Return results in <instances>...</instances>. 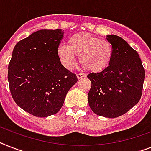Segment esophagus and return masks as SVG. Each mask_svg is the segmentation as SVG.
Listing matches in <instances>:
<instances>
[{"instance_id":"34e87169","label":"esophagus","mask_w":151,"mask_h":151,"mask_svg":"<svg viewBox=\"0 0 151 151\" xmlns=\"http://www.w3.org/2000/svg\"><path fill=\"white\" fill-rule=\"evenodd\" d=\"M86 76V75L85 74V73H78V74H77V78H78V79H80V78Z\"/></svg>"}]
</instances>
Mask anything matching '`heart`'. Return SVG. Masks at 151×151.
Listing matches in <instances>:
<instances>
[{
  "instance_id": "obj_1",
  "label": "heart",
  "mask_w": 151,
  "mask_h": 151,
  "mask_svg": "<svg viewBox=\"0 0 151 151\" xmlns=\"http://www.w3.org/2000/svg\"><path fill=\"white\" fill-rule=\"evenodd\" d=\"M57 55L67 68L74 66L76 56L79 57V62L85 69L91 73H100L110 65L113 50L109 41L87 32H78L68 38L67 47H58Z\"/></svg>"
}]
</instances>
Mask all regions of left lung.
<instances>
[{"label": "left lung", "instance_id": "left-lung-1", "mask_svg": "<svg viewBox=\"0 0 151 151\" xmlns=\"http://www.w3.org/2000/svg\"><path fill=\"white\" fill-rule=\"evenodd\" d=\"M106 39L113 46V58L105 70L87 76L92 83L88 100L93 113L116 118L140 101L145 73L138 53L126 41L114 35Z\"/></svg>", "mask_w": 151, "mask_h": 151}]
</instances>
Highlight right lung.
Returning <instances> with one entry per match:
<instances>
[{
  "label": "right lung",
  "instance_id": "add662e5",
  "mask_svg": "<svg viewBox=\"0 0 151 151\" xmlns=\"http://www.w3.org/2000/svg\"><path fill=\"white\" fill-rule=\"evenodd\" d=\"M63 34L61 29L40 30L14 48L7 73L10 91L17 105L35 116L58 113L78 81L57 55Z\"/></svg>",
  "mask_w": 151,
  "mask_h": 151
}]
</instances>
